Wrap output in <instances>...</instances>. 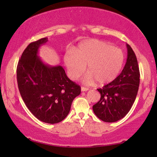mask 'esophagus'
Returning <instances> with one entry per match:
<instances>
[{
	"label": "esophagus",
	"mask_w": 157,
	"mask_h": 157,
	"mask_svg": "<svg viewBox=\"0 0 157 157\" xmlns=\"http://www.w3.org/2000/svg\"><path fill=\"white\" fill-rule=\"evenodd\" d=\"M81 91H87L88 90H89V89H88V88H86V87H83V86L81 87Z\"/></svg>",
	"instance_id": "esophagus-1"
}]
</instances>
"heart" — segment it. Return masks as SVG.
<instances>
[{
	"mask_svg": "<svg viewBox=\"0 0 157 157\" xmlns=\"http://www.w3.org/2000/svg\"><path fill=\"white\" fill-rule=\"evenodd\" d=\"M124 60L121 49L96 39L86 40L63 56V63L71 80H77L86 66L88 74L85 81L93 82L95 80L99 85L106 84L117 78L123 66Z\"/></svg>",
	"mask_w": 157,
	"mask_h": 157,
	"instance_id": "1",
	"label": "heart"
}]
</instances>
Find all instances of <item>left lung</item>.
<instances>
[{
	"label": "left lung",
	"mask_w": 157,
	"mask_h": 157,
	"mask_svg": "<svg viewBox=\"0 0 157 157\" xmlns=\"http://www.w3.org/2000/svg\"><path fill=\"white\" fill-rule=\"evenodd\" d=\"M126 47L127 59L121 74L111 83L97 89L101 98L93 106V111L105 122H115L125 117L138 93L140 81L138 62L132 47L128 44Z\"/></svg>",
	"instance_id": "left-lung-1"
}]
</instances>
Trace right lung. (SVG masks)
Returning <instances> with one entry per match:
<instances>
[{"instance_id":"add662e5","label":"right lung","mask_w":157,"mask_h":157,"mask_svg":"<svg viewBox=\"0 0 157 157\" xmlns=\"http://www.w3.org/2000/svg\"><path fill=\"white\" fill-rule=\"evenodd\" d=\"M47 41L44 38L26 47L16 74L19 91L29 111L40 121L53 124L67 117L81 87L68 78L62 66L47 65L38 56V48Z\"/></svg>"}]
</instances>
